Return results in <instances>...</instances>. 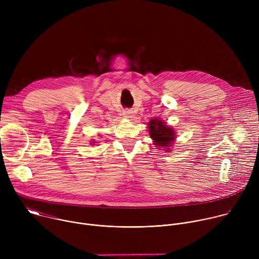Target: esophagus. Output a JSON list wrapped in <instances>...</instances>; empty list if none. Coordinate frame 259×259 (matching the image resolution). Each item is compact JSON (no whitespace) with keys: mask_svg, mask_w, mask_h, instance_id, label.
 <instances>
[{"mask_svg":"<svg viewBox=\"0 0 259 259\" xmlns=\"http://www.w3.org/2000/svg\"><path fill=\"white\" fill-rule=\"evenodd\" d=\"M122 115H123V117L125 118V119H128V120H131L133 117H134V115H133V113L131 112L130 109H125L124 112L122 113Z\"/></svg>","mask_w":259,"mask_h":259,"instance_id":"34e87169","label":"esophagus"}]
</instances>
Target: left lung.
Here are the masks:
<instances>
[{"mask_svg":"<svg viewBox=\"0 0 259 259\" xmlns=\"http://www.w3.org/2000/svg\"><path fill=\"white\" fill-rule=\"evenodd\" d=\"M147 130H149V134L153 139L154 145L158 147V150L163 149L166 153L171 151V146L176 140L174 128L167 125L163 120L155 118L147 123Z\"/></svg>","mask_w":259,"mask_h":259,"instance_id":"8db88e82","label":"left lung"}]
</instances>
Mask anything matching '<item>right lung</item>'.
<instances>
[{"mask_svg":"<svg viewBox=\"0 0 259 259\" xmlns=\"http://www.w3.org/2000/svg\"><path fill=\"white\" fill-rule=\"evenodd\" d=\"M91 142H92L91 144H94V143H95V141H94V140H93V141H91Z\"/></svg>","mask_w":259,"mask_h":259,"instance_id":"obj_1","label":"right lung"}]
</instances>
